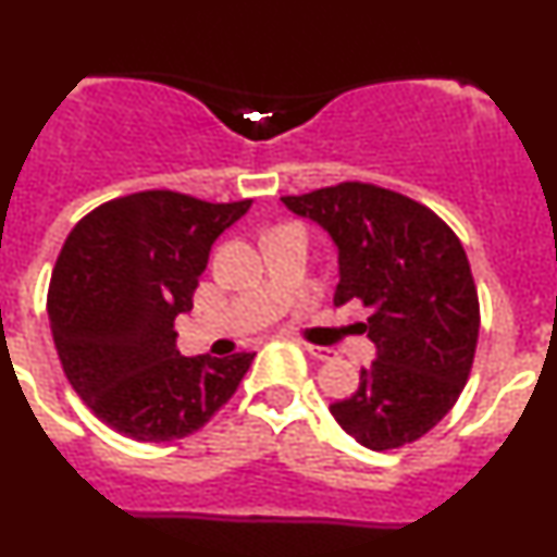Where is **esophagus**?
<instances>
[{
    "label": "esophagus",
    "instance_id": "obj_1",
    "mask_svg": "<svg viewBox=\"0 0 557 557\" xmlns=\"http://www.w3.org/2000/svg\"><path fill=\"white\" fill-rule=\"evenodd\" d=\"M304 349H307L312 357H318V360H333V357H336V349L318 347V344H304Z\"/></svg>",
    "mask_w": 557,
    "mask_h": 557
}]
</instances>
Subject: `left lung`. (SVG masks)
Listing matches in <instances>:
<instances>
[{
	"instance_id": "obj_1",
	"label": "left lung",
	"mask_w": 557,
	"mask_h": 557,
	"mask_svg": "<svg viewBox=\"0 0 557 557\" xmlns=\"http://www.w3.org/2000/svg\"><path fill=\"white\" fill-rule=\"evenodd\" d=\"M283 202L336 243L333 304L373 309L366 331L376 360L331 413L371 450L419 441L459 400L475 360L480 304L459 237L426 205L362 181Z\"/></svg>"
}]
</instances>
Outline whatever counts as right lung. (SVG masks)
Here are the masks:
<instances>
[{
  "instance_id": "1",
  "label": "right lung",
  "mask_w": 557,
  "mask_h": 557,
  "mask_svg": "<svg viewBox=\"0 0 557 557\" xmlns=\"http://www.w3.org/2000/svg\"><path fill=\"white\" fill-rule=\"evenodd\" d=\"M250 202L136 191L98 205L63 243L47 290L52 342L74 392L120 435L181 441L248 373L250 352L184 357L173 323L191 309L210 245Z\"/></svg>"
}]
</instances>
